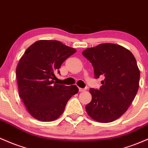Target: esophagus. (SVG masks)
I'll list each match as a JSON object with an SVG mask.
<instances>
[{
  "label": "esophagus",
  "instance_id": "1",
  "mask_svg": "<svg viewBox=\"0 0 148 148\" xmlns=\"http://www.w3.org/2000/svg\"><path fill=\"white\" fill-rule=\"evenodd\" d=\"M86 89H83V88H79V92H84V91H85Z\"/></svg>",
  "mask_w": 148,
  "mask_h": 148
}]
</instances>
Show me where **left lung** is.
I'll return each mask as SVG.
<instances>
[{"label":"left lung","mask_w":148,"mask_h":148,"mask_svg":"<svg viewBox=\"0 0 148 148\" xmlns=\"http://www.w3.org/2000/svg\"><path fill=\"white\" fill-rule=\"evenodd\" d=\"M82 54L92 63L95 78H104L99 90L89 89L92 99L86 111L96 122H113L128 110L138 90L136 60L129 49L113 43L87 48Z\"/></svg>","instance_id":"obj_1"}]
</instances>
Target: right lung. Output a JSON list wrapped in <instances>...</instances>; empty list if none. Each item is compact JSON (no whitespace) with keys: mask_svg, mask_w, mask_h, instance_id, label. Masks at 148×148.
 <instances>
[{"mask_svg":"<svg viewBox=\"0 0 148 148\" xmlns=\"http://www.w3.org/2000/svg\"><path fill=\"white\" fill-rule=\"evenodd\" d=\"M75 52L59 41L41 40L21 57L16 69L19 95L35 119L51 122L59 118L71 96L78 92L76 85L54 84L53 80L63 62Z\"/></svg>","mask_w":148,"mask_h":148,"instance_id":"obj_1","label":"right lung"}]
</instances>
